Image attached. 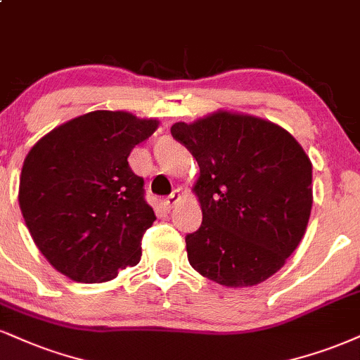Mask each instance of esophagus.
Masks as SVG:
<instances>
[{"label": "esophagus", "instance_id": "obj_1", "mask_svg": "<svg viewBox=\"0 0 360 360\" xmlns=\"http://www.w3.org/2000/svg\"><path fill=\"white\" fill-rule=\"evenodd\" d=\"M179 198H181V193H179V191H174L172 194H169L167 198H164V201H162L164 206H166L167 210H171V207L176 205V201H177V199H179Z\"/></svg>", "mask_w": 360, "mask_h": 360}]
</instances>
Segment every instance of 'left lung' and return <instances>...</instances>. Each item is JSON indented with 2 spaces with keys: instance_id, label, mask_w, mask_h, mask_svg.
<instances>
[{
  "instance_id": "obj_1",
  "label": "left lung",
  "mask_w": 360,
  "mask_h": 360,
  "mask_svg": "<svg viewBox=\"0 0 360 360\" xmlns=\"http://www.w3.org/2000/svg\"><path fill=\"white\" fill-rule=\"evenodd\" d=\"M172 137L199 164L202 223L186 235L194 270L224 287H253L285 265L311 210V162L285 129L216 112L177 122Z\"/></svg>"
}]
</instances>
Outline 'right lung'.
<instances>
[{
	"label": "right lung",
	"instance_id": "right-lung-1",
	"mask_svg": "<svg viewBox=\"0 0 360 360\" xmlns=\"http://www.w3.org/2000/svg\"><path fill=\"white\" fill-rule=\"evenodd\" d=\"M155 129L158 120L95 110L32 147L21 169L20 207L34 245L60 274L98 283L139 263L155 214L127 158Z\"/></svg>",
	"mask_w": 360,
	"mask_h": 360
}]
</instances>
